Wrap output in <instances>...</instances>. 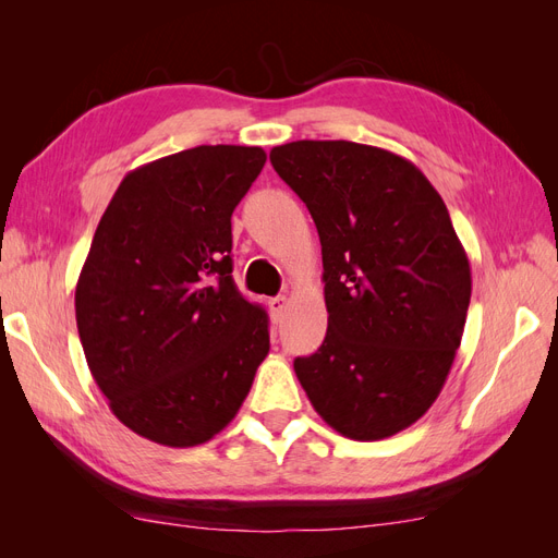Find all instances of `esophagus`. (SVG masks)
<instances>
[{
    "instance_id": "obj_1",
    "label": "esophagus",
    "mask_w": 558,
    "mask_h": 558,
    "mask_svg": "<svg viewBox=\"0 0 558 558\" xmlns=\"http://www.w3.org/2000/svg\"><path fill=\"white\" fill-rule=\"evenodd\" d=\"M267 305H269V314H272V318L279 320L283 316L286 307H289V300H286L283 295H277V298H269Z\"/></svg>"
}]
</instances>
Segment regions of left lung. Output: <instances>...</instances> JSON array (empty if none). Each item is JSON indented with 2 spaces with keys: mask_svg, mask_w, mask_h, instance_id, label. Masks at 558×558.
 Here are the masks:
<instances>
[{
  "mask_svg": "<svg viewBox=\"0 0 558 558\" xmlns=\"http://www.w3.org/2000/svg\"><path fill=\"white\" fill-rule=\"evenodd\" d=\"M305 202L324 256L328 332L295 375L351 440L391 437L440 396L461 347L470 260L445 202L414 162L356 142L269 150Z\"/></svg>",
  "mask_w": 558,
  "mask_h": 558,
  "instance_id": "obj_1",
  "label": "left lung"
}]
</instances>
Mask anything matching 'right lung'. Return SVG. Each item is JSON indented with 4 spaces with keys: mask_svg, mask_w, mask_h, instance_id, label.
<instances>
[{
    "mask_svg": "<svg viewBox=\"0 0 558 558\" xmlns=\"http://www.w3.org/2000/svg\"><path fill=\"white\" fill-rule=\"evenodd\" d=\"M260 146H195L125 174L76 283L90 373L132 433L197 447L240 412L269 351L267 314L232 281L230 216Z\"/></svg>",
    "mask_w": 558,
    "mask_h": 558,
    "instance_id": "obj_1",
    "label": "right lung"
}]
</instances>
